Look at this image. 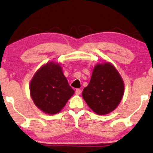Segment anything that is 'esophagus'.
Here are the masks:
<instances>
[{"label": "esophagus", "instance_id": "obj_1", "mask_svg": "<svg viewBox=\"0 0 153 153\" xmlns=\"http://www.w3.org/2000/svg\"><path fill=\"white\" fill-rule=\"evenodd\" d=\"M80 93H81V91H80V89H76V91H75V94L76 95H80Z\"/></svg>", "mask_w": 153, "mask_h": 153}]
</instances>
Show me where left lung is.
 <instances>
[{"instance_id":"left-lung-1","label":"left lung","mask_w":153,"mask_h":153,"mask_svg":"<svg viewBox=\"0 0 153 153\" xmlns=\"http://www.w3.org/2000/svg\"><path fill=\"white\" fill-rule=\"evenodd\" d=\"M124 91L123 79L111 63L95 65L90 82L84 88L82 96L94 113L108 114L117 108Z\"/></svg>"}]
</instances>
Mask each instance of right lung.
<instances>
[{
    "label": "right lung",
    "instance_id": "1",
    "mask_svg": "<svg viewBox=\"0 0 153 153\" xmlns=\"http://www.w3.org/2000/svg\"><path fill=\"white\" fill-rule=\"evenodd\" d=\"M35 106L47 114L61 111L75 94L62 73L60 65L49 62L35 73L29 85Z\"/></svg>",
    "mask_w": 153,
    "mask_h": 153
}]
</instances>
